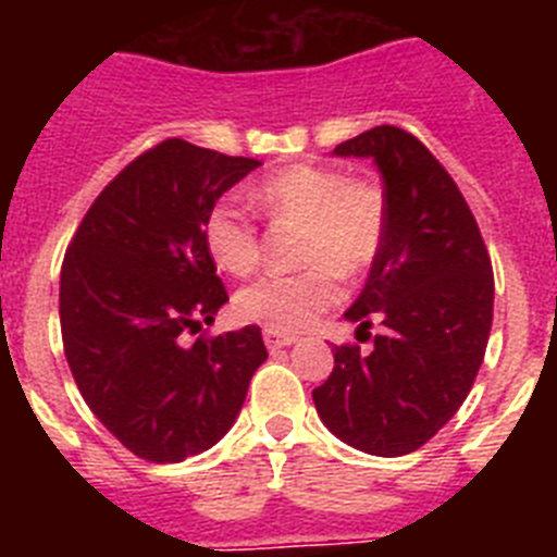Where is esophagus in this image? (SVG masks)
<instances>
[{
	"mask_svg": "<svg viewBox=\"0 0 557 557\" xmlns=\"http://www.w3.org/2000/svg\"><path fill=\"white\" fill-rule=\"evenodd\" d=\"M264 343H268V348L270 351H278V348H287V346H293L295 339V334H287V332H275V329H264Z\"/></svg>",
	"mask_w": 557,
	"mask_h": 557,
	"instance_id": "obj_1",
	"label": "esophagus"
}]
</instances>
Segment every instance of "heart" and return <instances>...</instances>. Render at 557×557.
I'll return each mask as SVG.
<instances>
[{
	"label": "heart",
	"instance_id": "1",
	"mask_svg": "<svg viewBox=\"0 0 557 557\" xmlns=\"http://www.w3.org/2000/svg\"><path fill=\"white\" fill-rule=\"evenodd\" d=\"M270 220H289L307 228L295 275H262L236 293L239 318L275 332H304L339 298V278H357L382 250L387 206L379 186L346 178L332 166L298 164L250 191ZM203 245L223 273L248 275L259 262V236L245 211L220 200L203 218Z\"/></svg>",
	"mask_w": 557,
	"mask_h": 557
}]
</instances>
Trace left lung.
I'll return each mask as SVG.
<instances>
[{
    "label": "left lung",
    "instance_id": "obj_1",
    "mask_svg": "<svg viewBox=\"0 0 557 557\" xmlns=\"http://www.w3.org/2000/svg\"><path fill=\"white\" fill-rule=\"evenodd\" d=\"M334 156L371 159L385 184V243L346 312L357 334L371 321L382 334L371 354L334 346L314 407L343 444L410 455L460 410L482 366L494 321L488 250L451 175L412 133L371 127Z\"/></svg>",
    "mask_w": 557,
    "mask_h": 557
}]
</instances>
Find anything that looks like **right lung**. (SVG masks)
Returning <instances> with one entry per match:
<instances>
[{
  "label": "right lung",
  "mask_w": 557,
  "mask_h": 557,
  "mask_svg": "<svg viewBox=\"0 0 557 557\" xmlns=\"http://www.w3.org/2000/svg\"><path fill=\"white\" fill-rule=\"evenodd\" d=\"M259 166L166 139L100 191L61 270V334L86 405L136 457L181 462L234 426L268 348L259 326L184 343L228 301L203 218Z\"/></svg>",
  "instance_id": "1"
}]
</instances>
